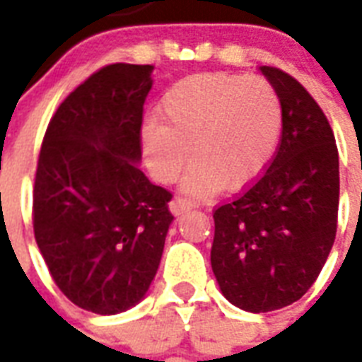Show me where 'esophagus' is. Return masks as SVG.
I'll list each match as a JSON object with an SVG mask.
<instances>
[{"mask_svg": "<svg viewBox=\"0 0 362 362\" xmlns=\"http://www.w3.org/2000/svg\"><path fill=\"white\" fill-rule=\"evenodd\" d=\"M189 209H192V203H189V201H186V199H182V197H175L169 203V210L175 216L184 214V212H187Z\"/></svg>", "mask_w": 362, "mask_h": 362, "instance_id": "1", "label": "esophagus"}]
</instances>
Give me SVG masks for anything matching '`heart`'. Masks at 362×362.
Instances as JSON below:
<instances>
[{
  "mask_svg": "<svg viewBox=\"0 0 362 362\" xmlns=\"http://www.w3.org/2000/svg\"><path fill=\"white\" fill-rule=\"evenodd\" d=\"M156 118L141 131L148 170L170 184L189 152L195 165L182 189L193 199L252 186L269 167L281 133V103L272 84L231 73H197L175 82L159 99Z\"/></svg>",
  "mask_w": 362,
  "mask_h": 362,
  "instance_id": "b5f03b06",
  "label": "heart"
}]
</instances>
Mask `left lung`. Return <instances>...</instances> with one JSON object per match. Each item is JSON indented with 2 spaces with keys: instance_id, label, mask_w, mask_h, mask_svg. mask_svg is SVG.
Returning <instances> with one entry per match:
<instances>
[{
  "instance_id": "8db88e82",
  "label": "left lung",
  "mask_w": 362,
  "mask_h": 362,
  "mask_svg": "<svg viewBox=\"0 0 362 362\" xmlns=\"http://www.w3.org/2000/svg\"><path fill=\"white\" fill-rule=\"evenodd\" d=\"M281 103L269 169L214 212L210 263L223 297L261 314L289 306L320 276L337 237L338 150L323 110L284 71L259 67Z\"/></svg>"
}]
</instances>
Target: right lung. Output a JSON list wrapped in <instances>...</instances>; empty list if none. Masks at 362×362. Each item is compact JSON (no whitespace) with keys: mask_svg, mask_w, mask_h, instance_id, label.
<instances>
[{"mask_svg":"<svg viewBox=\"0 0 362 362\" xmlns=\"http://www.w3.org/2000/svg\"><path fill=\"white\" fill-rule=\"evenodd\" d=\"M153 65L112 64L59 105L45 133L33 231L56 286L101 315L133 308L159 269L170 195L141 170Z\"/></svg>","mask_w":362,"mask_h":362,"instance_id":"1","label":"right lung"}]
</instances>
